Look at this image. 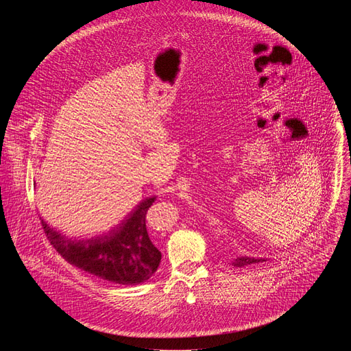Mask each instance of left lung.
I'll return each mask as SVG.
<instances>
[{
    "instance_id": "8db88e82",
    "label": "left lung",
    "mask_w": 351,
    "mask_h": 351,
    "mask_svg": "<svg viewBox=\"0 0 351 351\" xmlns=\"http://www.w3.org/2000/svg\"><path fill=\"white\" fill-rule=\"evenodd\" d=\"M263 261H265V260L264 258H254V257L243 256V257H237L236 260H233L232 265L237 267V268H241V267H245V265H250V264H257V263H263Z\"/></svg>"
}]
</instances>
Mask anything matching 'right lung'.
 I'll return each mask as SVG.
<instances>
[{"mask_svg": "<svg viewBox=\"0 0 351 351\" xmlns=\"http://www.w3.org/2000/svg\"><path fill=\"white\" fill-rule=\"evenodd\" d=\"M156 202L148 197L108 233L71 239L41 219L44 233L57 253L71 265L118 285L148 280L161 263V252L147 232L145 215Z\"/></svg>", "mask_w": 351, "mask_h": 351, "instance_id": "obj_1", "label": "right lung"}]
</instances>
